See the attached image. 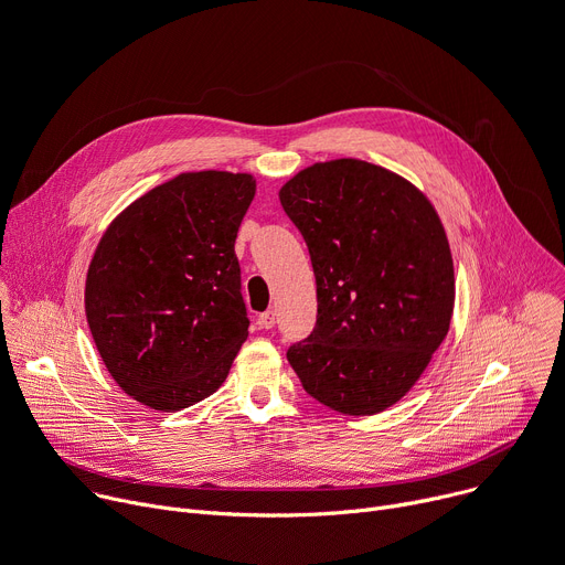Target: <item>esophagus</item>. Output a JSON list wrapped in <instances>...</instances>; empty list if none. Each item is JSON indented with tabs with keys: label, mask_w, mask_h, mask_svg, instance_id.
<instances>
[{
	"label": "esophagus",
	"mask_w": 565,
	"mask_h": 565,
	"mask_svg": "<svg viewBox=\"0 0 565 565\" xmlns=\"http://www.w3.org/2000/svg\"><path fill=\"white\" fill-rule=\"evenodd\" d=\"M259 324H262L264 329H273V327L277 324V313H275V311L262 313V316H259Z\"/></svg>",
	"instance_id": "esophagus-1"
}]
</instances>
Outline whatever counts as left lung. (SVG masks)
I'll return each mask as SVG.
<instances>
[{"instance_id": "1", "label": "left lung", "mask_w": 565, "mask_h": 565, "mask_svg": "<svg viewBox=\"0 0 565 565\" xmlns=\"http://www.w3.org/2000/svg\"><path fill=\"white\" fill-rule=\"evenodd\" d=\"M318 284V322L286 358L342 415H376L417 383L448 333L455 277L441 221L407 180L363 160L299 171L279 191Z\"/></svg>"}]
</instances>
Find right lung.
<instances>
[{
  "label": "right lung",
  "mask_w": 565,
  "mask_h": 565,
  "mask_svg": "<svg viewBox=\"0 0 565 565\" xmlns=\"http://www.w3.org/2000/svg\"><path fill=\"white\" fill-rule=\"evenodd\" d=\"M254 189L247 173H182L135 200L100 238L87 324L139 403L173 413L227 379L249 327L234 243Z\"/></svg>",
  "instance_id": "obj_1"
}]
</instances>
